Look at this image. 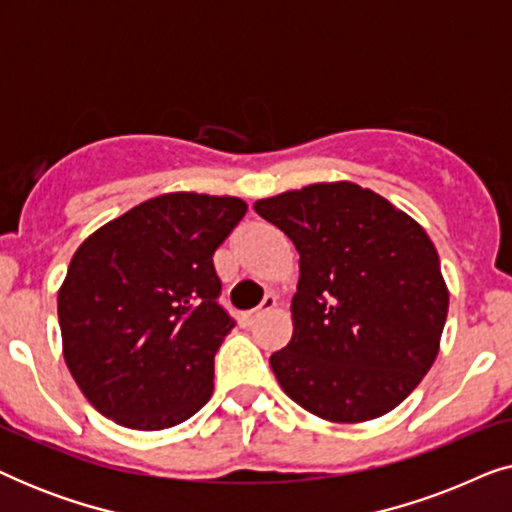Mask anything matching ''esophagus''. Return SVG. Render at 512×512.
I'll use <instances>...</instances> for the list:
<instances>
[{"instance_id":"obj_1","label":"esophagus","mask_w":512,"mask_h":512,"mask_svg":"<svg viewBox=\"0 0 512 512\" xmlns=\"http://www.w3.org/2000/svg\"><path fill=\"white\" fill-rule=\"evenodd\" d=\"M275 307H277V298L272 296V293H268V296L263 298V303L258 305L256 310H251V312L244 314V321H247V324H254L256 319H261L265 312H272V310H275Z\"/></svg>"}]
</instances>
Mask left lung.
<instances>
[{"mask_svg": "<svg viewBox=\"0 0 512 512\" xmlns=\"http://www.w3.org/2000/svg\"><path fill=\"white\" fill-rule=\"evenodd\" d=\"M254 209L300 254L291 342L270 356L279 387L328 422L387 415L436 361L450 305L426 230L352 181L286 191Z\"/></svg>", "mask_w": 512, "mask_h": 512, "instance_id": "1", "label": "left lung"}]
</instances>
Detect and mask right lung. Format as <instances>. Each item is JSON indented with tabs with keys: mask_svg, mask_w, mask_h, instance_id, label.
Masks as SVG:
<instances>
[{
	"mask_svg": "<svg viewBox=\"0 0 512 512\" xmlns=\"http://www.w3.org/2000/svg\"><path fill=\"white\" fill-rule=\"evenodd\" d=\"M247 202L165 193L86 237L58 291L62 354L111 422L170 429L214 391V354L235 326L216 303L214 251Z\"/></svg>",
	"mask_w": 512,
	"mask_h": 512,
	"instance_id": "right-lung-1",
	"label": "right lung"
}]
</instances>
